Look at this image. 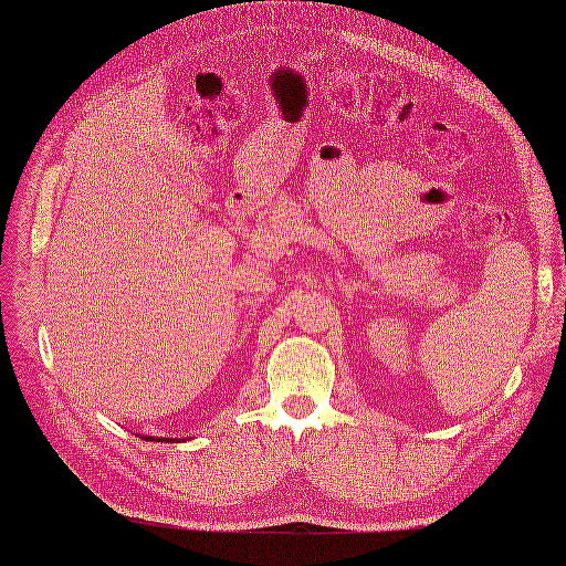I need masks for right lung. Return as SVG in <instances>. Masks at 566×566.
Instances as JSON below:
<instances>
[{
    "mask_svg": "<svg viewBox=\"0 0 566 566\" xmlns=\"http://www.w3.org/2000/svg\"><path fill=\"white\" fill-rule=\"evenodd\" d=\"M148 440H150V438H148Z\"/></svg>",
    "mask_w": 566,
    "mask_h": 566,
    "instance_id": "1",
    "label": "right lung"
}]
</instances>
